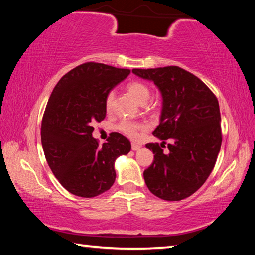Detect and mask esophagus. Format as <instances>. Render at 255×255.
<instances>
[{
  "label": "esophagus",
  "mask_w": 255,
  "mask_h": 255,
  "mask_svg": "<svg viewBox=\"0 0 255 255\" xmlns=\"http://www.w3.org/2000/svg\"><path fill=\"white\" fill-rule=\"evenodd\" d=\"M140 148H141L140 145H138V144H136V143H132V144H131V149L135 150V152H136V150H139Z\"/></svg>",
  "instance_id": "1"
}]
</instances>
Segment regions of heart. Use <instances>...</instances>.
<instances>
[{
  "label": "heart",
  "mask_w": 255,
  "mask_h": 255,
  "mask_svg": "<svg viewBox=\"0 0 255 255\" xmlns=\"http://www.w3.org/2000/svg\"><path fill=\"white\" fill-rule=\"evenodd\" d=\"M127 90L133 97V99H135L138 103H140V105H144V103L147 102L150 98V94H152L148 85H146L143 82L138 81L130 82V83L127 85ZM114 99L115 93L112 91L107 94L105 100V107L108 111L111 110L112 105H114ZM141 127L143 126H141V124L139 123L133 122V120L125 119L118 124L117 129L119 131H122L124 135L128 136L129 138H136L138 135V130H139Z\"/></svg>",
  "instance_id": "heart-1"
}]
</instances>
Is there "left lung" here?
Listing matches in <instances>:
<instances>
[{
  "label": "left lung",
  "instance_id": "obj_1",
  "mask_svg": "<svg viewBox=\"0 0 255 255\" xmlns=\"http://www.w3.org/2000/svg\"><path fill=\"white\" fill-rule=\"evenodd\" d=\"M132 73L154 82L162 96L159 125L153 135L169 141V153L158 144H147L154 161L144 171L149 191L163 200L191 196L206 182L222 146L221 112L217 98L204 82L178 66Z\"/></svg>",
  "mask_w": 255,
  "mask_h": 255
}]
</instances>
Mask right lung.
Masks as SVG:
<instances>
[{
    "label": "right lung",
    "mask_w": 255,
    "mask_h": 255,
    "mask_svg": "<svg viewBox=\"0 0 255 255\" xmlns=\"http://www.w3.org/2000/svg\"><path fill=\"white\" fill-rule=\"evenodd\" d=\"M130 70L100 63L73 68L56 84L41 123V144L47 163L72 195L92 198L109 190L116 180L115 163L131 149L122 133L112 132L99 146L93 124L105 119V100Z\"/></svg>",
    "instance_id": "add662e5"
}]
</instances>
